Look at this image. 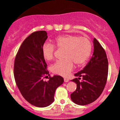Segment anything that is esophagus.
Listing matches in <instances>:
<instances>
[{
  "label": "esophagus",
  "instance_id": "1",
  "mask_svg": "<svg viewBox=\"0 0 120 120\" xmlns=\"http://www.w3.org/2000/svg\"><path fill=\"white\" fill-rule=\"evenodd\" d=\"M64 82H69V79H68V78H64Z\"/></svg>",
  "mask_w": 120,
  "mask_h": 120
}]
</instances>
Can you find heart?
I'll return each instance as SVG.
<instances>
[{
  "label": "heart",
  "mask_w": 120,
  "mask_h": 120,
  "mask_svg": "<svg viewBox=\"0 0 120 120\" xmlns=\"http://www.w3.org/2000/svg\"><path fill=\"white\" fill-rule=\"evenodd\" d=\"M53 44L59 49H64V59L58 61L51 67L53 73L67 76L72 71L74 64L77 66L83 65L90 57L91 44L86 37H78L75 35H64L57 38ZM55 47L51 44H45L42 47V54L46 61L53 59Z\"/></svg>",
  "instance_id": "obj_1"
}]
</instances>
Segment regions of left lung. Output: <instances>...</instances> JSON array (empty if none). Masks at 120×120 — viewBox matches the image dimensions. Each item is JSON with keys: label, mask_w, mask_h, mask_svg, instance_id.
I'll use <instances>...</instances> for the list:
<instances>
[{"label": "left lung", "mask_w": 120, "mask_h": 120, "mask_svg": "<svg viewBox=\"0 0 120 120\" xmlns=\"http://www.w3.org/2000/svg\"><path fill=\"white\" fill-rule=\"evenodd\" d=\"M93 44L94 52L90 60L83 69L74 74L78 78L71 80L77 84V89L71 94V98L78 105H87L95 101L107 82L108 62L105 52L95 38ZM80 77H82L81 81Z\"/></svg>", "instance_id": "left-lung-1"}]
</instances>
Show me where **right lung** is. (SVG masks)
<instances>
[{
  "label": "right lung",
  "mask_w": 120,
  "mask_h": 120,
  "mask_svg": "<svg viewBox=\"0 0 120 120\" xmlns=\"http://www.w3.org/2000/svg\"><path fill=\"white\" fill-rule=\"evenodd\" d=\"M47 37L45 31L30 34L21 45L14 64L15 81L21 95L30 104L41 108L53 102L56 89L64 82L60 75L50 76L49 81H43V78L49 76L42 54Z\"/></svg>",
  "instance_id": "right-lung-1"
}]
</instances>
